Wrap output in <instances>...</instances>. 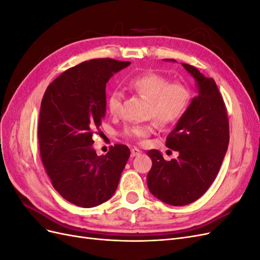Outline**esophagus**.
Segmentation results:
<instances>
[{"mask_svg": "<svg viewBox=\"0 0 260 260\" xmlns=\"http://www.w3.org/2000/svg\"><path fill=\"white\" fill-rule=\"evenodd\" d=\"M141 153H142V151H141V149H139L138 147H132V148H131V156H132V157L139 156Z\"/></svg>", "mask_w": 260, "mask_h": 260, "instance_id": "34e87169", "label": "esophagus"}]
</instances>
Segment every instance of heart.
<instances>
[{
    "mask_svg": "<svg viewBox=\"0 0 260 260\" xmlns=\"http://www.w3.org/2000/svg\"><path fill=\"white\" fill-rule=\"evenodd\" d=\"M128 88L148 100V116L154 117L161 125H170L179 121L190 104L191 91L180 81L169 82L168 78L157 73H144L133 76L125 81ZM122 93L114 90L107 99V108L112 115L121 109ZM156 123L133 124L124 129V135L132 139H143L151 135Z\"/></svg>",
    "mask_w": 260,
    "mask_h": 260,
    "instance_id": "1",
    "label": "heart"
}]
</instances>
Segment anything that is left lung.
I'll list each match as a JSON object with an SVG mask.
<instances>
[{"label": "left lung", "mask_w": 260, "mask_h": 260, "mask_svg": "<svg viewBox=\"0 0 260 260\" xmlns=\"http://www.w3.org/2000/svg\"><path fill=\"white\" fill-rule=\"evenodd\" d=\"M182 66L195 79L199 95L166 139L167 147L179 152L178 158L167 161L157 149L147 152L153 162L147 175L148 190L172 206L191 204L208 190L230 138L225 104L215 80L191 65L182 62Z\"/></svg>", "instance_id": "obj_1"}]
</instances>
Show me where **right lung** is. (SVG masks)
<instances>
[{
	"instance_id": "1",
	"label": "right lung",
	"mask_w": 260,
	"mask_h": 260,
	"mask_svg": "<svg viewBox=\"0 0 260 260\" xmlns=\"http://www.w3.org/2000/svg\"><path fill=\"white\" fill-rule=\"evenodd\" d=\"M130 61L96 58L59 75L46 89L39 116L38 139L46 174L62 198L91 208L114 195L130 157L116 144L98 156L92 136L106 112V83Z\"/></svg>"
}]
</instances>
